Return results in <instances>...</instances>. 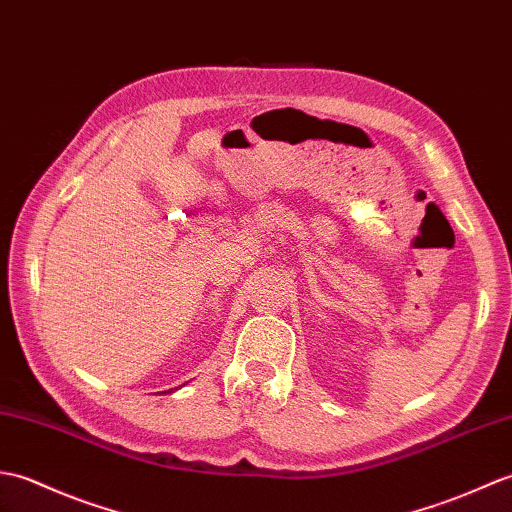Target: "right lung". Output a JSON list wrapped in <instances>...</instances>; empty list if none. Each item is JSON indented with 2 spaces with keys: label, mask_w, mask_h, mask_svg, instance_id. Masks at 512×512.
Returning a JSON list of instances; mask_svg holds the SVG:
<instances>
[{
  "label": "right lung",
  "mask_w": 512,
  "mask_h": 512,
  "mask_svg": "<svg viewBox=\"0 0 512 512\" xmlns=\"http://www.w3.org/2000/svg\"><path fill=\"white\" fill-rule=\"evenodd\" d=\"M168 392H173V390H168Z\"/></svg>",
  "instance_id": "add662e5"
}]
</instances>
